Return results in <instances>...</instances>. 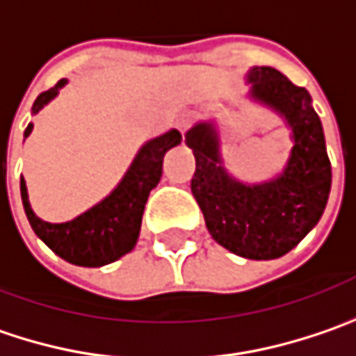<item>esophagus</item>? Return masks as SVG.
I'll use <instances>...</instances> for the list:
<instances>
[{
    "instance_id": "obj_1",
    "label": "esophagus",
    "mask_w": 356,
    "mask_h": 356,
    "mask_svg": "<svg viewBox=\"0 0 356 356\" xmlns=\"http://www.w3.org/2000/svg\"><path fill=\"white\" fill-rule=\"evenodd\" d=\"M191 127V120L187 118V116H183V118H179L177 120V129H179V133L181 135L185 136V133H187V129Z\"/></svg>"
}]
</instances>
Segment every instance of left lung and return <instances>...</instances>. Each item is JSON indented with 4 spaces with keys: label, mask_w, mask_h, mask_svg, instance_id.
<instances>
[{
    "label": "left lung",
    "mask_w": 356,
    "mask_h": 356,
    "mask_svg": "<svg viewBox=\"0 0 356 356\" xmlns=\"http://www.w3.org/2000/svg\"><path fill=\"white\" fill-rule=\"evenodd\" d=\"M250 96L282 116L294 147L278 177L248 185L227 173L216 122L201 120L185 135L193 149L191 191L211 238L250 260H274L296 248L318 223L330 193V161L321 118L302 86L270 66H254Z\"/></svg>",
    "instance_id": "1"
}]
</instances>
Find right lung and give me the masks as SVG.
Instances as JSON below:
<instances>
[{
    "instance_id": "1",
    "label": "right lung",
    "mask_w": 356,
    "mask_h": 356,
    "mask_svg": "<svg viewBox=\"0 0 356 356\" xmlns=\"http://www.w3.org/2000/svg\"><path fill=\"white\" fill-rule=\"evenodd\" d=\"M68 80L62 78L54 88L38 96L32 106L33 115L40 113L52 98H56L58 90ZM32 129L33 124L30 122L24 136H30ZM179 143H181V133L175 129L145 143L138 149L135 161L131 163L122 181L115 187V191L100 203H96L95 207H90L88 211L80 213L78 218L66 223H50L40 220L33 213L28 199V187L22 177L19 181L22 203L33 234L54 254L76 266L96 268L122 258L135 248L138 240L145 203L149 199L151 189L157 187L163 175V157L169 149L177 147Z\"/></svg>"
}]
</instances>
